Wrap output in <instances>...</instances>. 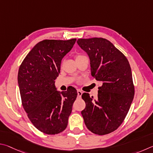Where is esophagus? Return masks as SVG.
I'll return each instance as SVG.
<instances>
[{
  "label": "esophagus",
  "mask_w": 153,
  "mask_h": 153,
  "mask_svg": "<svg viewBox=\"0 0 153 153\" xmlns=\"http://www.w3.org/2000/svg\"><path fill=\"white\" fill-rule=\"evenodd\" d=\"M77 94H78V97H81V95L82 94V92L81 90L77 91Z\"/></svg>",
  "instance_id": "34e87169"
}]
</instances>
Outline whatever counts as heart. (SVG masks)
<instances>
[{"instance_id": "1", "label": "heart", "mask_w": 153, "mask_h": 153, "mask_svg": "<svg viewBox=\"0 0 153 153\" xmlns=\"http://www.w3.org/2000/svg\"><path fill=\"white\" fill-rule=\"evenodd\" d=\"M82 56H84L78 54V55H76V57H75V58H76V59H78V58H81V57H82Z\"/></svg>"}]
</instances>
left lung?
Wrapping results in <instances>:
<instances>
[{
	"mask_svg": "<svg viewBox=\"0 0 153 153\" xmlns=\"http://www.w3.org/2000/svg\"><path fill=\"white\" fill-rule=\"evenodd\" d=\"M77 44L89 55L91 76L102 82L96 100L87 93L82 95L86 107L81 114L91 132L108 134L124 122L134 99L129 62L112 43L102 37L79 39Z\"/></svg>",
	"mask_w": 153,
	"mask_h": 153,
	"instance_id": "left-lung-1",
	"label": "left lung"
}]
</instances>
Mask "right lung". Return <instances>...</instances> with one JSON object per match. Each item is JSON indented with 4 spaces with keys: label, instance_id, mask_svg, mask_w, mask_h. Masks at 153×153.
Segmentation results:
<instances>
[{
    "label": "right lung",
    "instance_id": "1",
    "mask_svg": "<svg viewBox=\"0 0 153 153\" xmlns=\"http://www.w3.org/2000/svg\"><path fill=\"white\" fill-rule=\"evenodd\" d=\"M76 40H42L32 48L19 69L23 109L34 126L47 134H56L66 129L77 97L74 87L60 93L54 85L62 59Z\"/></svg>",
    "mask_w": 153,
    "mask_h": 153
}]
</instances>
